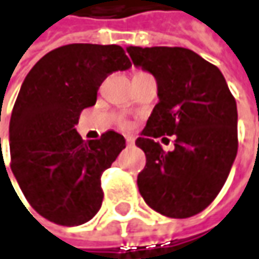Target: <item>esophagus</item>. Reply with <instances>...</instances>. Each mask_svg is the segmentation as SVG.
I'll return each instance as SVG.
<instances>
[{"mask_svg": "<svg viewBox=\"0 0 259 259\" xmlns=\"http://www.w3.org/2000/svg\"><path fill=\"white\" fill-rule=\"evenodd\" d=\"M124 139H126V143H127L129 146L135 145V138H133V136H129V135H127V136H126Z\"/></svg>", "mask_w": 259, "mask_h": 259, "instance_id": "1", "label": "esophagus"}]
</instances>
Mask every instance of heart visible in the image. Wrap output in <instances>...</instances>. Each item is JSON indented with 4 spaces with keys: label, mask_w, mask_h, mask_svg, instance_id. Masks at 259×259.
I'll return each instance as SVG.
<instances>
[{
    "label": "heart",
    "mask_w": 259,
    "mask_h": 259,
    "mask_svg": "<svg viewBox=\"0 0 259 259\" xmlns=\"http://www.w3.org/2000/svg\"><path fill=\"white\" fill-rule=\"evenodd\" d=\"M121 126H123V127H124V126H126V124H124V123H121Z\"/></svg>",
    "instance_id": "heart-1"
}]
</instances>
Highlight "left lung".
<instances>
[{
	"instance_id": "8db88e82",
	"label": "left lung",
	"mask_w": 259,
	"mask_h": 259,
	"mask_svg": "<svg viewBox=\"0 0 259 259\" xmlns=\"http://www.w3.org/2000/svg\"><path fill=\"white\" fill-rule=\"evenodd\" d=\"M136 66L157 81L159 103L138 138L146 155L138 175L147 205L169 218H189L218 196L238 150L235 97L219 68L183 47H129ZM175 135L165 152L154 139Z\"/></svg>"
}]
</instances>
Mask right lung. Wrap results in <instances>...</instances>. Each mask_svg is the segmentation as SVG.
Here are the masks:
<instances>
[{"mask_svg":"<svg viewBox=\"0 0 259 259\" xmlns=\"http://www.w3.org/2000/svg\"><path fill=\"white\" fill-rule=\"evenodd\" d=\"M130 66L120 46L67 44L25 77L10 120V166L25 199L50 222L76 227L100 209L102 175L126 142L113 130L83 142L74 126L104 78Z\"/></svg>","mask_w":259,"mask_h":259,"instance_id":"right-lung-1","label":"right lung"}]
</instances>
